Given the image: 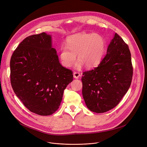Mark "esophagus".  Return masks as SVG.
Returning a JSON list of instances; mask_svg holds the SVG:
<instances>
[{"instance_id":"esophagus-1","label":"esophagus","mask_w":147,"mask_h":147,"mask_svg":"<svg viewBox=\"0 0 147 147\" xmlns=\"http://www.w3.org/2000/svg\"><path fill=\"white\" fill-rule=\"evenodd\" d=\"M73 75H74V77L76 78H78L80 76V74L78 72H74Z\"/></svg>"}]
</instances>
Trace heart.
Listing matches in <instances>:
<instances>
[{
  "mask_svg": "<svg viewBox=\"0 0 147 147\" xmlns=\"http://www.w3.org/2000/svg\"><path fill=\"white\" fill-rule=\"evenodd\" d=\"M105 47V40L98 34L81 32L72 35L67 38L66 47L61 48L62 64L66 67L72 66L77 55V69L84 65L87 68L94 67L100 62Z\"/></svg>",
  "mask_w": 147,
  "mask_h": 147,
  "instance_id": "1",
  "label": "heart"
}]
</instances>
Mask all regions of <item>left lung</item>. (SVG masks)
<instances>
[{"label":"left lung","instance_id":"obj_1","mask_svg":"<svg viewBox=\"0 0 147 147\" xmlns=\"http://www.w3.org/2000/svg\"><path fill=\"white\" fill-rule=\"evenodd\" d=\"M133 74L129 46L115 33L98 66L82 73V93L87 107L98 113L114 108L129 89Z\"/></svg>","mask_w":147,"mask_h":147}]
</instances>
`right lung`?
<instances>
[{
	"label": "right lung",
	"instance_id": "1",
	"mask_svg": "<svg viewBox=\"0 0 147 147\" xmlns=\"http://www.w3.org/2000/svg\"><path fill=\"white\" fill-rule=\"evenodd\" d=\"M10 82L16 96L31 112L49 116L59 108L73 71L60 63L51 36L26 38L10 59Z\"/></svg>",
	"mask_w": 147,
	"mask_h": 147
}]
</instances>
